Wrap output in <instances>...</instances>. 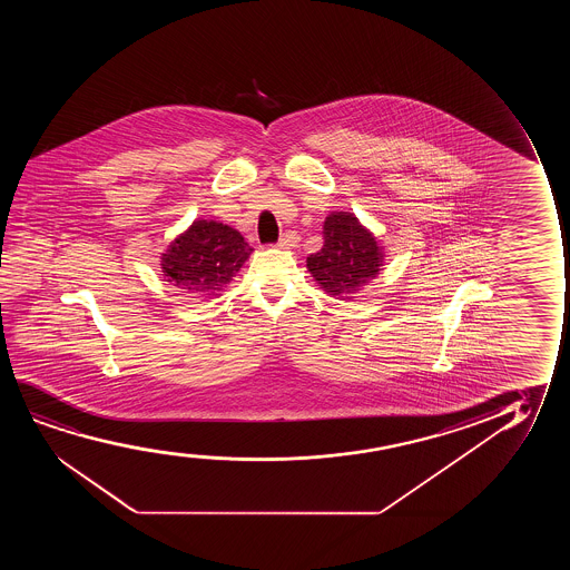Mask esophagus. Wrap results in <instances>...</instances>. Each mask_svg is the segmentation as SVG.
I'll list each match as a JSON object with an SVG mask.
<instances>
[{"mask_svg": "<svg viewBox=\"0 0 570 570\" xmlns=\"http://www.w3.org/2000/svg\"><path fill=\"white\" fill-rule=\"evenodd\" d=\"M297 242H299V237H297L296 232H286V234L282 235L278 247L281 249H296Z\"/></svg>", "mask_w": 570, "mask_h": 570, "instance_id": "1", "label": "esophagus"}]
</instances>
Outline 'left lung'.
Instances as JSON below:
<instances>
[{
  "label": "left lung",
  "instance_id": "1",
  "mask_svg": "<svg viewBox=\"0 0 570 570\" xmlns=\"http://www.w3.org/2000/svg\"><path fill=\"white\" fill-rule=\"evenodd\" d=\"M323 239L321 250L307 257V271L328 296L352 299L382 271V247L351 212L328 214Z\"/></svg>",
  "mask_w": 570,
  "mask_h": 570
}]
</instances>
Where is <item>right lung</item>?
I'll list each match as a JSON object with an SVG mask.
<instances>
[{
  "label": "right lung",
  "instance_id": "1",
  "mask_svg": "<svg viewBox=\"0 0 570 570\" xmlns=\"http://www.w3.org/2000/svg\"><path fill=\"white\" fill-rule=\"evenodd\" d=\"M249 245L234 227L196 219L161 257L165 281L195 297L219 296L249 258Z\"/></svg>",
  "mask_w": 570,
  "mask_h": 570
}]
</instances>
